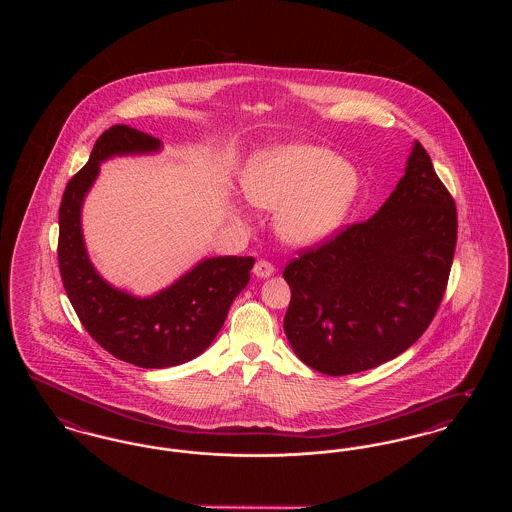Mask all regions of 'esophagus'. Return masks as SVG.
Masks as SVG:
<instances>
[{
	"label": "esophagus",
	"instance_id": "34e87169",
	"mask_svg": "<svg viewBox=\"0 0 512 512\" xmlns=\"http://www.w3.org/2000/svg\"><path fill=\"white\" fill-rule=\"evenodd\" d=\"M253 274H255L257 278H268V276L274 274V265L268 263L265 259H263V261H257L255 267H253Z\"/></svg>",
	"mask_w": 512,
	"mask_h": 512
}]
</instances>
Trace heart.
Masks as SVG:
<instances>
[{"label": "heart", "mask_w": 512, "mask_h": 512, "mask_svg": "<svg viewBox=\"0 0 512 512\" xmlns=\"http://www.w3.org/2000/svg\"><path fill=\"white\" fill-rule=\"evenodd\" d=\"M359 178L324 147L278 146L257 153L244 172L245 199L278 209L276 228L292 245H311L332 234L349 213Z\"/></svg>", "instance_id": "heart-1"}]
</instances>
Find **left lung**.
Wrapping results in <instances>:
<instances>
[{
  "instance_id": "obj_1",
  "label": "left lung",
  "mask_w": 512,
  "mask_h": 512,
  "mask_svg": "<svg viewBox=\"0 0 512 512\" xmlns=\"http://www.w3.org/2000/svg\"><path fill=\"white\" fill-rule=\"evenodd\" d=\"M457 245V207L414 142L405 176L374 217L303 249L284 268V332L295 355L328 376L388 363L438 313Z\"/></svg>"
}]
</instances>
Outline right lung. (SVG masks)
Wrapping results in <instances>:
<instances>
[{
	"label": "right lung",
	"instance_id": "add662e5",
	"mask_svg": "<svg viewBox=\"0 0 512 512\" xmlns=\"http://www.w3.org/2000/svg\"><path fill=\"white\" fill-rule=\"evenodd\" d=\"M161 140L115 124L105 130L88 163L69 180L59 207L57 259L65 292L88 334L113 357L140 368L182 365L201 355L249 282L253 257H211L151 297H134L107 284L90 263L80 211L99 174L115 155L161 149Z\"/></svg>",
	"mask_w": 512,
	"mask_h": 512
}]
</instances>
